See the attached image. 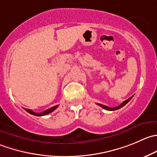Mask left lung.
I'll return each instance as SVG.
<instances>
[{
  "label": "left lung",
  "instance_id": "8db88e82",
  "mask_svg": "<svg viewBox=\"0 0 157 157\" xmlns=\"http://www.w3.org/2000/svg\"><path fill=\"white\" fill-rule=\"evenodd\" d=\"M132 97H133V96H132L131 97H130V98H129V99H127V100H125V101L123 102V103H121V105H119V106H116V107H108V106H105V105H103V104H100V103H97V105H99V106H101V107H102V108H103V109H106V110H116V109H120V108L123 107V106H124V105L127 104V103H128V102L130 101V100H131Z\"/></svg>",
  "mask_w": 157,
  "mask_h": 157
}]
</instances>
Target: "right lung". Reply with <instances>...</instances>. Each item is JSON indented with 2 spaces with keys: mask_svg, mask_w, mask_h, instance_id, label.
Wrapping results in <instances>:
<instances>
[{
  "mask_svg": "<svg viewBox=\"0 0 157 157\" xmlns=\"http://www.w3.org/2000/svg\"><path fill=\"white\" fill-rule=\"evenodd\" d=\"M57 107H58V105H57V106H53V107L50 108V109H46V110L44 111V112H42V113H35V112H33V111H32L31 109H25V108H24V109H25V110L27 111V112H28L29 113L32 114V115H34V116H44V115H47V114H49L50 113L53 112V111H54V109H57Z\"/></svg>",
  "mask_w": 157,
  "mask_h": 157,
  "instance_id": "add662e5",
  "label": "right lung"
}]
</instances>
